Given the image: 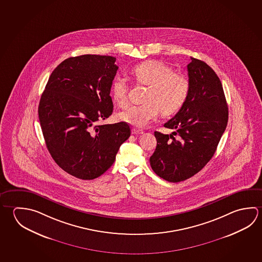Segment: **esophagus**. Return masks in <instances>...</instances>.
Masks as SVG:
<instances>
[{
  "label": "esophagus",
  "instance_id": "34e87169",
  "mask_svg": "<svg viewBox=\"0 0 262 262\" xmlns=\"http://www.w3.org/2000/svg\"><path fill=\"white\" fill-rule=\"evenodd\" d=\"M132 133H133V134H142V133H143V130H142V129L133 128V129H132Z\"/></svg>",
  "mask_w": 262,
  "mask_h": 262
}]
</instances>
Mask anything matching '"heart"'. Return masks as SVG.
<instances>
[{
    "instance_id": "1",
    "label": "heart",
    "mask_w": 262,
    "mask_h": 262,
    "mask_svg": "<svg viewBox=\"0 0 262 262\" xmlns=\"http://www.w3.org/2000/svg\"><path fill=\"white\" fill-rule=\"evenodd\" d=\"M130 74L136 83L148 88L144 103L122 111L120 119L136 127H144L162 111L171 115L179 111L188 99L190 83L186 75L174 73V69L157 60L143 61L133 67ZM129 86L124 78L117 77L111 85L113 98L120 106L128 104Z\"/></svg>"
}]
</instances>
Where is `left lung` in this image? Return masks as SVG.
Listing matches in <instances>:
<instances>
[{
	"label": "left lung",
	"mask_w": 262,
	"mask_h": 262,
	"mask_svg": "<svg viewBox=\"0 0 262 262\" xmlns=\"http://www.w3.org/2000/svg\"><path fill=\"white\" fill-rule=\"evenodd\" d=\"M190 59L188 99L164 125L176 129L173 134L178 139L155 132L157 145L150 157L154 172L174 183L191 178L211 160L228 121V106L220 79L204 61Z\"/></svg>",
	"instance_id": "8db88e82"
}]
</instances>
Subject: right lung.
Returning a JSON list of instances; mask_svg holds the SVG:
<instances>
[{
	"label": "right lung",
	"mask_w": 262,
	"mask_h": 262,
	"mask_svg": "<svg viewBox=\"0 0 262 262\" xmlns=\"http://www.w3.org/2000/svg\"><path fill=\"white\" fill-rule=\"evenodd\" d=\"M115 61L112 56L68 58L51 73L42 93L38 118L47 148L56 164L77 179L104 174L130 136L126 122L95 125L113 112Z\"/></svg>",
	"instance_id": "obj_1"
}]
</instances>
